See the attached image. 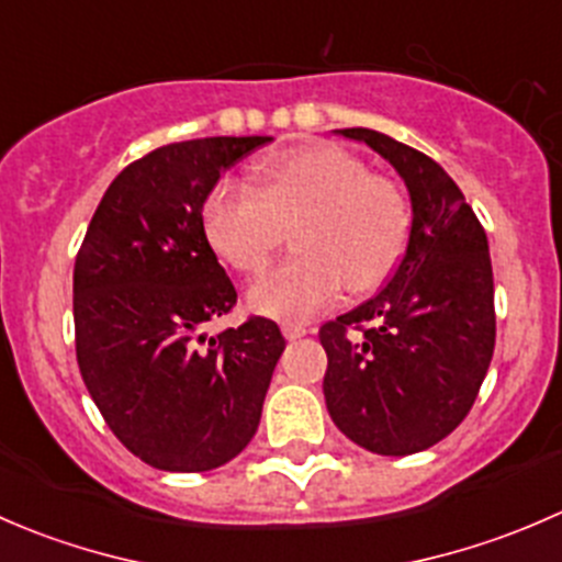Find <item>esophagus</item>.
Returning <instances> with one entry per match:
<instances>
[{"label": "esophagus", "instance_id": "obj_1", "mask_svg": "<svg viewBox=\"0 0 562 562\" xmlns=\"http://www.w3.org/2000/svg\"><path fill=\"white\" fill-rule=\"evenodd\" d=\"M307 331L310 328L304 326V323H296V321L282 323V334H285V339H302Z\"/></svg>", "mask_w": 562, "mask_h": 562}]
</instances>
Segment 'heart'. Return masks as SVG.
I'll return each instance as SVG.
<instances>
[{
  "instance_id": "b5f03b06",
  "label": "heart",
  "mask_w": 562,
  "mask_h": 562,
  "mask_svg": "<svg viewBox=\"0 0 562 562\" xmlns=\"http://www.w3.org/2000/svg\"><path fill=\"white\" fill-rule=\"evenodd\" d=\"M209 247L241 274L269 263L293 228L299 255L249 285L247 304L277 321H307L350 288L370 293L394 274L411 241L405 190L331 144L277 151L252 187L220 181L201 209Z\"/></svg>"
}]
</instances>
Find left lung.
Instances as JSON below:
<instances>
[{
    "instance_id": "left-lung-1",
    "label": "left lung",
    "mask_w": 562,
    "mask_h": 562,
    "mask_svg": "<svg viewBox=\"0 0 562 562\" xmlns=\"http://www.w3.org/2000/svg\"><path fill=\"white\" fill-rule=\"evenodd\" d=\"M337 133L394 166L411 192L413 228L389 285L321 326L323 394L331 422L361 449L416 454L462 424L490 370V245L462 190L432 157L378 130Z\"/></svg>"
}]
</instances>
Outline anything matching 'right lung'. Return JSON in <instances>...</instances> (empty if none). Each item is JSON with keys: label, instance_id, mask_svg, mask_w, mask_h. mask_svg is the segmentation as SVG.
<instances>
[{"label": "right lung", "instance_id": "add662e5", "mask_svg": "<svg viewBox=\"0 0 562 562\" xmlns=\"http://www.w3.org/2000/svg\"><path fill=\"white\" fill-rule=\"evenodd\" d=\"M269 140H181L130 162L78 249L81 378L124 449L157 470L203 473L241 454L285 350L269 317L203 334L236 304L234 282L203 234V201L220 173Z\"/></svg>", "mask_w": 562, "mask_h": 562}]
</instances>
